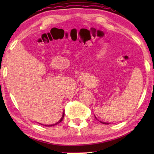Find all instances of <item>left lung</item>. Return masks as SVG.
I'll list each match as a JSON object with an SVG mask.
<instances>
[{
	"mask_svg": "<svg viewBox=\"0 0 154 154\" xmlns=\"http://www.w3.org/2000/svg\"><path fill=\"white\" fill-rule=\"evenodd\" d=\"M95 119H97V118L95 117ZM100 123H103V124H106V125H108V124H109V123H104V122H102V121H100Z\"/></svg>",
	"mask_w": 154,
	"mask_h": 154,
	"instance_id": "1",
	"label": "left lung"
}]
</instances>
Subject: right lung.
Listing matches in <instances>:
<instances>
[{"mask_svg": "<svg viewBox=\"0 0 154 154\" xmlns=\"http://www.w3.org/2000/svg\"><path fill=\"white\" fill-rule=\"evenodd\" d=\"M64 112H63V113H62V118H61V119L57 122V123H54V124H52V125H45V126H48V127H51V126L57 125L58 123H60V122L62 121V120H63V119H64ZM40 124H41V123H40ZM41 125H43V124H41Z\"/></svg>", "mask_w": 154, "mask_h": 154, "instance_id": "1", "label": "right lung"}]
</instances>
